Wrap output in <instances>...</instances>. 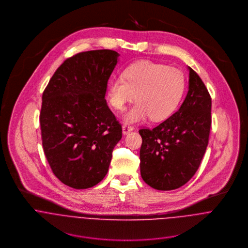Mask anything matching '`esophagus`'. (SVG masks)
<instances>
[{
    "instance_id": "1",
    "label": "esophagus",
    "mask_w": 248,
    "mask_h": 248,
    "mask_svg": "<svg viewBox=\"0 0 248 248\" xmlns=\"http://www.w3.org/2000/svg\"><path fill=\"white\" fill-rule=\"evenodd\" d=\"M132 131H133V128H132V127H130V126L124 125V126L122 127V133H123V135H124V136H127V135H128V134H130Z\"/></svg>"
}]
</instances>
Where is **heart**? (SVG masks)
Wrapping results in <instances>:
<instances>
[{"mask_svg": "<svg viewBox=\"0 0 248 248\" xmlns=\"http://www.w3.org/2000/svg\"><path fill=\"white\" fill-rule=\"evenodd\" d=\"M123 77L111 78L107 87L108 102L117 110H123L135 97L138 100L123 116L127 124L145 121H162L177 109L185 90L181 71L165 65L142 61L130 65Z\"/></svg>", "mask_w": 248, "mask_h": 248, "instance_id": "heart-1", "label": "heart"}]
</instances>
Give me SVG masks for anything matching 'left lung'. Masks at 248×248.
Returning <instances> with one entry per match:
<instances>
[{
    "label": "left lung",
    "mask_w": 248,
    "mask_h": 248,
    "mask_svg": "<svg viewBox=\"0 0 248 248\" xmlns=\"http://www.w3.org/2000/svg\"><path fill=\"white\" fill-rule=\"evenodd\" d=\"M189 71L188 92L177 111L154 129H142L140 174L152 188L175 190L196 174L211 128V97L201 77Z\"/></svg>",
    "instance_id": "8db88e82"
}]
</instances>
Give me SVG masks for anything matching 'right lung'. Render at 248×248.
I'll list each match as a JSON object with an SVG mask.
<instances>
[{
  "label": "right lung",
  "instance_id": "right-lung-1",
  "mask_svg": "<svg viewBox=\"0 0 248 248\" xmlns=\"http://www.w3.org/2000/svg\"><path fill=\"white\" fill-rule=\"evenodd\" d=\"M119 55L109 49L80 52L57 69L44 91V152L53 174L71 188L99 183L122 138L121 125L105 99Z\"/></svg>",
  "mask_w": 248,
  "mask_h": 248
}]
</instances>
